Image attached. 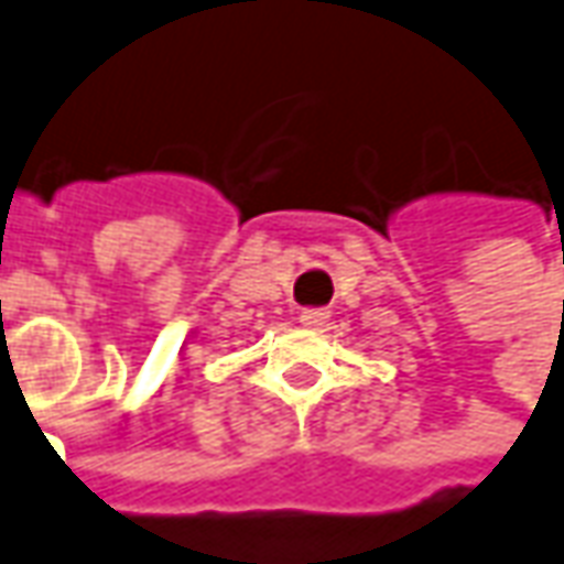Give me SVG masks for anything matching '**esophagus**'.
<instances>
[{
	"instance_id": "esophagus-1",
	"label": "esophagus",
	"mask_w": 564,
	"mask_h": 564,
	"mask_svg": "<svg viewBox=\"0 0 564 564\" xmlns=\"http://www.w3.org/2000/svg\"><path fill=\"white\" fill-rule=\"evenodd\" d=\"M326 321H329V311L326 308H305L299 314V323H302V326H323Z\"/></svg>"
}]
</instances>
